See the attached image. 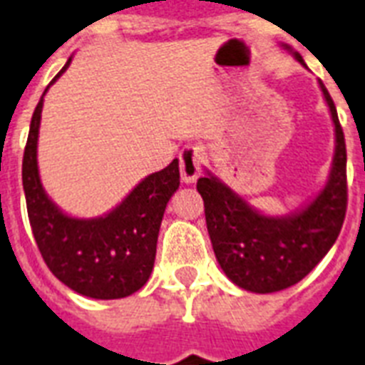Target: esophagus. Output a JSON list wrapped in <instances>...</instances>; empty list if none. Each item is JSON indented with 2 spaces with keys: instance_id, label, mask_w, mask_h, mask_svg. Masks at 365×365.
<instances>
[{
  "instance_id": "esophagus-1",
  "label": "esophagus",
  "mask_w": 365,
  "mask_h": 365,
  "mask_svg": "<svg viewBox=\"0 0 365 365\" xmlns=\"http://www.w3.org/2000/svg\"><path fill=\"white\" fill-rule=\"evenodd\" d=\"M179 168L182 182L186 185L196 182L201 175V168H203V148L194 147V145L182 148L179 154Z\"/></svg>"
}]
</instances>
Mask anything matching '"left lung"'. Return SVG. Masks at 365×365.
<instances>
[{"label":"left lung","instance_id":"8db88e82","mask_svg":"<svg viewBox=\"0 0 365 365\" xmlns=\"http://www.w3.org/2000/svg\"><path fill=\"white\" fill-rule=\"evenodd\" d=\"M294 56L305 66L298 52ZM320 88L335 126V154L324 190L305 209L288 217H265L211 173L197 179L218 264L230 281L250 292H279L302 281L328 255L345 220V135L322 81Z\"/></svg>","mask_w":365,"mask_h":365}]
</instances>
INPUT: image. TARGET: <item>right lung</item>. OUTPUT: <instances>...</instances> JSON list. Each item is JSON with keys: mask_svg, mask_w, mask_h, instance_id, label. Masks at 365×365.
Instances as JSON below:
<instances>
[{"mask_svg": "<svg viewBox=\"0 0 365 365\" xmlns=\"http://www.w3.org/2000/svg\"><path fill=\"white\" fill-rule=\"evenodd\" d=\"M69 63L71 58L52 83ZM41 110L43 98L31 116L22 160L26 207L41 256L54 277L77 294L96 299L126 298L137 292L153 273L165 205L180 185L179 160L175 158L168 168L143 179L109 215L67 217L48 200L39 179Z\"/></svg>", "mask_w": 365, "mask_h": 365, "instance_id": "add662e5", "label": "right lung"}]
</instances>
